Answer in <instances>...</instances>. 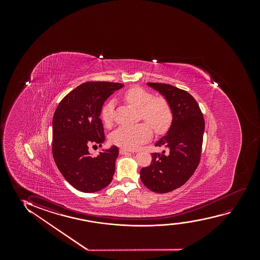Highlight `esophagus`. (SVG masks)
I'll list each match as a JSON object with an SVG mask.
<instances>
[{
	"label": "esophagus",
	"instance_id": "1",
	"mask_svg": "<svg viewBox=\"0 0 260 260\" xmlns=\"http://www.w3.org/2000/svg\"><path fill=\"white\" fill-rule=\"evenodd\" d=\"M131 153V151L128 149H125V148H121L120 149V153L121 154H127V153Z\"/></svg>",
	"mask_w": 260,
	"mask_h": 260
}]
</instances>
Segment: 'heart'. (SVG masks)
<instances>
[{
  "mask_svg": "<svg viewBox=\"0 0 260 260\" xmlns=\"http://www.w3.org/2000/svg\"><path fill=\"white\" fill-rule=\"evenodd\" d=\"M121 99L133 107L139 108L140 117L147 122L121 125L110 136L111 142L126 149H135L146 142L153 132L164 133L171 127L173 121V110L171 104L164 96L153 94L139 86H134L121 93ZM114 101L109 100L101 110V118L106 126L114 121ZM150 126L149 127V126Z\"/></svg>",
  "mask_w": 260,
  "mask_h": 260,
  "instance_id": "heart-1",
  "label": "heart"
}]
</instances>
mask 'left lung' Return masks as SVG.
<instances>
[{
    "mask_svg": "<svg viewBox=\"0 0 260 260\" xmlns=\"http://www.w3.org/2000/svg\"><path fill=\"white\" fill-rule=\"evenodd\" d=\"M147 84L170 102L173 121L167 135L155 144L165 150L152 153V162L141 169L140 178L151 191L165 193L184 185L198 167L205 121L199 105L190 93L166 83Z\"/></svg>",
    "mask_w": 260,
    "mask_h": 260,
    "instance_id": "obj_1",
    "label": "left lung"
}]
</instances>
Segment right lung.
Instances as JSON below:
<instances>
[{
	"mask_svg": "<svg viewBox=\"0 0 260 260\" xmlns=\"http://www.w3.org/2000/svg\"><path fill=\"white\" fill-rule=\"evenodd\" d=\"M122 87L118 82H84L64 96L54 113V160L67 181L81 192H98L113 179L119 154L117 146H112L98 156L90 154L89 147L102 146V106L108 96Z\"/></svg>",
	"mask_w": 260,
	"mask_h": 260,
	"instance_id": "add662e5",
	"label": "right lung"
}]
</instances>
